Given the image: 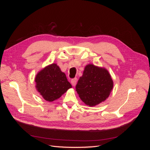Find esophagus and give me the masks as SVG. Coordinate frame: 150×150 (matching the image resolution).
<instances>
[{
    "mask_svg": "<svg viewBox=\"0 0 150 150\" xmlns=\"http://www.w3.org/2000/svg\"><path fill=\"white\" fill-rule=\"evenodd\" d=\"M77 81H78V79H77L76 78H74V79H71V81L72 85L73 86H75L76 84V83H77Z\"/></svg>",
    "mask_w": 150,
    "mask_h": 150,
    "instance_id": "34e87169",
    "label": "esophagus"
}]
</instances>
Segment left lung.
I'll use <instances>...</instances> for the list:
<instances>
[{"label":"left lung","mask_w":150,"mask_h":150,"mask_svg":"<svg viewBox=\"0 0 150 150\" xmlns=\"http://www.w3.org/2000/svg\"><path fill=\"white\" fill-rule=\"evenodd\" d=\"M113 88V82L104 68L88 64L76 86V91L86 104L94 106L105 101Z\"/></svg>","instance_id":"obj_1"}]
</instances>
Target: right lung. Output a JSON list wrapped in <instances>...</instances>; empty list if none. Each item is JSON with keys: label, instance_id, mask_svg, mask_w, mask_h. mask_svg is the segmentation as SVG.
<instances>
[{"label": "right lung", "instance_id": "obj_1", "mask_svg": "<svg viewBox=\"0 0 150 150\" xmlns=\"http://www.w3.org/2000/svg\"><path fill=\"white\" fill-rule=\"evenodd\" d=\"M35 81L38 91L45 100L49 102L59 98L72 88L66 74L56 64L49 65L40 71L36 75Z\"/></svg>", "mask_w": 150, "mask_h": 150}]
</instances>
